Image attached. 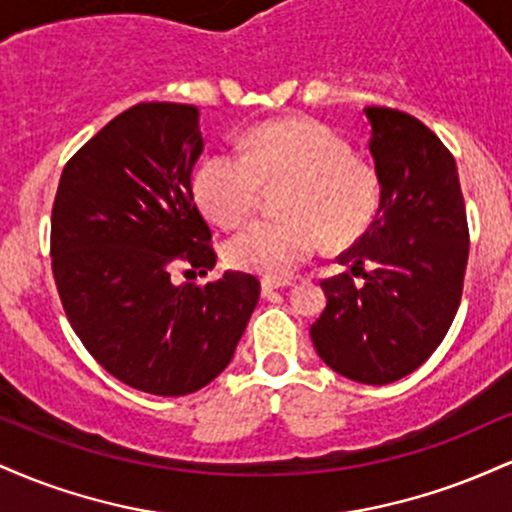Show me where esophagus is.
Segmentation results:
<instances>
[{"mask_svg":"<svg viewBox=\"0 0 512 512\" xmlns=\"http://www.w3.org/2000/svg\"><path fill=\"white\" fill-rule=\"evenodd\" d=\"M293 281L289 279H262V296H269V293L276 291V289H286V286H291Z\"/></svg>","mask_w":512,"mask_h":512,"instance_id":"esophagus-1","label":"esophagus"}]
</instances>
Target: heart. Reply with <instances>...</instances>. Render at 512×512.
I'll use <instances>...</instances> for the list:
<instances>
[{"label":"heart","mask_w":512,"mask_h":512,"mask_svg":"<svg viewBox=\"0 0 512 512\" xmlns=\"http://www.w3.org/2000/svg\"><path fill=\"white\" fill-rule=\"evenodd\" d=\"M281 221H255L223 248L243 272L281 279L320 248H342L368 231L380 207L375 170L356 161L346 139L313 117L267 122L240 139V151L211 154L195 173V197L209 219L233 228L250 219L264 187H284Z\"/></svg>","instance_id":"1"}]
</instances>
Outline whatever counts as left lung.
I'll use <instances>...</instances> for the list:
<instances>
[{"label": "left lung", "instance_id": "8db88e82", "mask_svg": "<svg viewBox=\"0 0 512 512\" xmlns=\"http://www.w3.org/2000/svg\"><path fill=\"white\" fill-rule=\"evenodd\" d=\"M366 117L380 209L337 257L351 274L322 281L327 308L310 337L344 378L387 385L414 373L448 334L462 301L469 226L448 146L399 110L366 108Z\"/></svg>", "mask_w": 512, "mask_h": 512}]
</instances>
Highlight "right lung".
Wrapping results in <instances>:
<instances>
[{"label":"right lung","mask_w":512,"mask_h":512,"mask_svg":"<svg viewBox=\"0 0 512 512\" xmlns=\"http://www.w3.org/2000/svg\"><path fill=\"white\" fill-rule=\"evenodd\" d=\"M202 149L195 105H132L69 158L52 204V274L69 325L113 378L161 397L211 383L260 298L245 272L175 284L180 264L182 274L216 264L192 192Z\"/></svg>","instance_id":"add662e5"}]
</instances>
